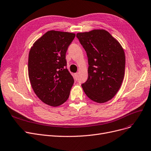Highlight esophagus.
Returning <instances> with one entry per match:
<instances>
[{
    "label": "esophagus",
    "instance_id": "34e87169",
    "mask_svg": "<svg viewBox=\"0 0 151 151\" xmlns=\"http://www.w3.org/2000/svg\"><path fill=\"white\" fill-rule=\"evenodd\" d=\"M74 76H75V80H78V73H75Z\"/></svg>",
    "mask_w": 151,
    "mask_h": 151
}]
</instances>
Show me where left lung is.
I'll list each match as a JSON object with an SVG mask.
<instances>
[{
    "label": "left lung",
    "instance_id": "1",
    "mask_svg": "<svg viewBox=\"0 0 151 151\" xmlns=\"http://www.w3.org/2000/svg\"><path fill=\"white\" fill-rule=\"evenodd\" d=\"M77 38L88 58V78L81 84L90 99L104 103L119 91L124 75L125 55L116 39L104 29L79 32Z\"/></svg>",
    "mask_w": 151,
    "mask_h": 151
}]
</instances>
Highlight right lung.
I'll return each mask as SVG.
<instances>
[{"label": "right lung", "instance_id": "1", "mask_svg": "<svg viewBox=\"0 0 151 151\" xmlns=\"http://www.w3.org/2000/svg\"><path fill=\"white\" fill-rule=\"evenodd\" d=\"M75 34L49 31L33 44L28 57L31 87L44 103L57 107L66 102L74 83L65 55Z\"/></svg>", "mask_w": 151, "mask_h": 151}]
</instances>
